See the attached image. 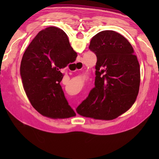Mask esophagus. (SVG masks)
Instances as JSON below:
<instances>
[{"instance_id":"1","label":"esophagus","mask_w":159,"mask_h":159,"mask_svg":"<svg viewBox=\"0 0 159 159\" xmlns=\"http://www.w3.org/2000/svg\"><path fill=\"white\" fill-rule=\"evenodd\" d=\"M76 64H77V66H78V68L76 69L77 70H80V69H83V63L82 62V61H78L77 62H76Z\"/></svg>"}]
</instances>
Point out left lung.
<instances>
[{"instance_id":"1","label":"left lung","mask_w":159,"mask_h":159,"mask_svg":"<svg viewBox=\"0 0 159 159\" xmlns=\"http://www.w3.org/2000/svg\"><path fill=\"white\" fill-rule=\"evenodd\" d=\"M89 49L97 56L95 87L76 108L84 117L113 120L133 105L140 83V66L131 44L114 31L94 36Z\"/></svg>"}]
</instances>
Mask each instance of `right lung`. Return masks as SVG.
Returning <instances> with one entry per match:
<instances>
[{
	"label": "right lung",
	"mask_w": 159,
	"mask_h": 159,
	"mask_svg": "<svg viewBox=\"0 0 159 159\" xmlns=\"http://www.w3.org/2000/svg\"><path fill=\"white\" fill-rule=\"evenodd\" d=\"M77 53L63 30L49 26L32 40L20 64L23 88L31 105L43 116L62 119L76 116L60 85L61 72Z\"/></svg>",
	"instance_id": "right-lung-1"
}]
</instances>
